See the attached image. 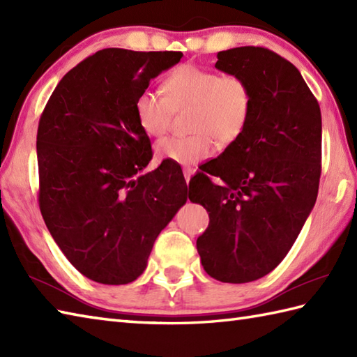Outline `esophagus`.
Returning <instances> with one entry per match:
<instances>
[{
  "instance_id": "esophagus-1",
  "label": "esophagus",
  "mask_w": 357,
  "mask_h": 357,
  "mask_svg": "<svg viewBox=\"0 0 357 357\" xmlns=\"http://www.w3.org/2000/svg\"><path fill=\"white\" fill-rule=\"evenodd\" d=\"M192 174H193V170H192V169H184V178H185V183H187V184L190 183Z\"/></svg>"
}]
</instances>
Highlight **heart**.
I'll list each match as a JSON object with an SVG mask.
<instances>
[{
	"mask_svg": "<svg viewBox=\"0 0 357 357\" xmlns=\"http://www.w3.org/2000/svg\"><path fill=\"white\" fill-rule=\"evenodd\" d=\"M164 95L142 90L135 112L141 128L149 136H161L170 126L173 110L192 107L188 136H170L156 144L162 159L193 165L213 155L216 139L236 141L252 115V90L239 75H219L195 66H181L164 81Z\"/></svg>",
	"mask_w": 357,
	"mask_h": 357,
	"instance_id": "heart-1",
	"label": "heart"
}]
</instances>
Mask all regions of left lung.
<instances>
[{
    "label": "left lung",
    "mask_w": 357,
    "mask_h": 357,
    "mask_svg": "<svg viewBox=\"0 0 357 357\" xmlns=\"http://www.w3.org/2000/svg\"><path fill=\"white\" fill-rule=\"evenodd\" d=\"M215 67L244 78L253 105L239 138L190 179V201L210 216L196 248L207 275L245 284L278 267L314 207L321 109L301 72L268 49L219 52Z\"/></svg>",
    "instance_id": "obj_1"
}]
</instances>
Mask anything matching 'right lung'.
<instances>
[{
    "label": "right lung",
    "mask_w": 357,
    "mask_h": 357,
    "mask_svg": "<svg viewBox=\"0 0 357 357\" xmlns=\"http://www.w3.org/2000/svg\"><path fill=\"white\" fill-rule=\"evenodd\" d=\"M183 58L181 52L104 49L53 90L36 135L40 210L59 250L81 275L133 282L158 234L190 198L176 165H149L151 146L136 98Z\"/></svg>",
    "instance_id": "1"
}]
</instances>
